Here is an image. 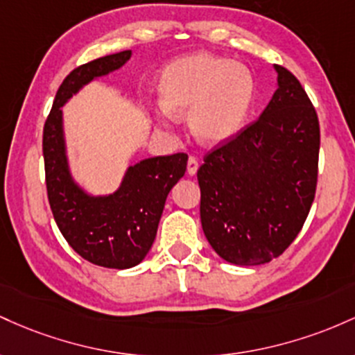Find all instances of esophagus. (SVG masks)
Returning <instances> with one entry per match:
<instances>
[{"instance_id":"34e87169","label":"esophagus","mask_w":355,"mask_h":355,"mask_svg":"<svg viewBox=\"0 0 355 355\" xmlns=\"http://www.w3.org/2000/svg\"><path fill=\"white\" fill-rule=\"evenodd\" d=\"M198 167H199L198 157L189 156V159H188V174L189 176H194V174L198 173Z\"/></svg>"}]
</instances>
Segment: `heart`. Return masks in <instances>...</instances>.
I'll return each mask as SVG.
<instances>
[{
    "label": "heart",
    "instance_id": "heart-1",
    "mask_svg": "<svg viewBox=\"0 0 355 355\" xmlns=\"http://www.w3.org/2000/svg\"><path fill=\"white\" fill-rule=\"evenodd\" d=\"M253 94L254 82L246 67L209 53L176 60L159 82L166 112L191 115L193 132L205 144H220L241 129Z\"/></svg>",
    "mask_w": 355,
    "mask_h": 355
}]
</instances>
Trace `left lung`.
I'll return each instance as SVG.
<instances>
[{
    "label": "left lung",
    "instance_id": "8db88e82",
    "mask_svg": "<svg viewBox=\"0 0 355 355\" xmlns=\"http://www.w3.org/2000/svg\"><path fill=\"white\" fill-rule=\"evenodd\" d=\"M257 121L205 156L198 169L201 225L234 265H261L292 245L315 198L320 127L315 107L284 67Z\"/></svg>",
    "mask_w": 355,
    "mask_h": 355
}]
</instances>
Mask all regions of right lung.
Wrapping results in <instances>:
<instances>
[{
  "instance_id": "right-lung-1",
  "label": "right lung",
  "mask_w": 355,
  "mask_h": 355,
  "mask_svg": "<svg viewBox=\"0 0 355 355\" xmlns=\"http://www.w3.org/2000/svg\"><path fill=\"white\" fill-rule=\"evenodd\" d=\"M129 58L130 50L119 51L71 70L43 127L46 193L60 233L83 260L117 270L141 263L149 253L167 194L186 173L188 154L144 159L127 169L114 194L89 196L70 176L60 107L85 83L121 69Z\"/></svg>"
}]
</instances>
